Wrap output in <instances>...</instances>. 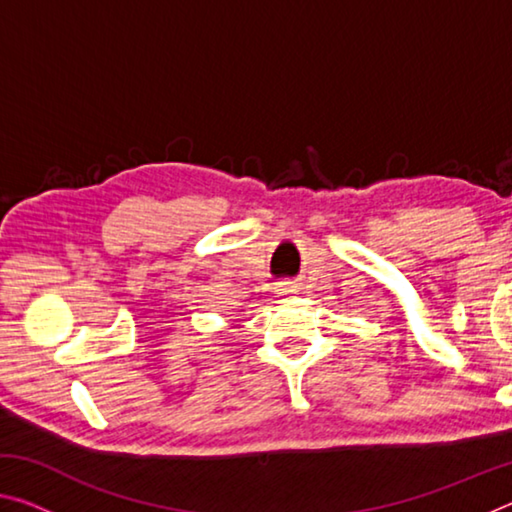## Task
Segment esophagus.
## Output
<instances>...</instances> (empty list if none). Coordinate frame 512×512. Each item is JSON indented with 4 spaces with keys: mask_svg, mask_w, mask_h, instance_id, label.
Returning a JSON list of instances; mask_svg holds the SVG:
<instances>
[{
    "mask_svg": "<svg viewBox=\"0 0 512 512\" xmlns=\"http://www.w3.org/2000/svg\"><path fill=\"white\" fill-rule=\"evenodd\" d=\"M296 291V287H293V284H289V282H284V284H280V287H277V293H282V296H289V293H293Z\"/></svg>",
    "mask_w": 512,
    "mask_h": 512,
    "instance_id": "1",
    "label": "esophagus"
}]
</instances>
